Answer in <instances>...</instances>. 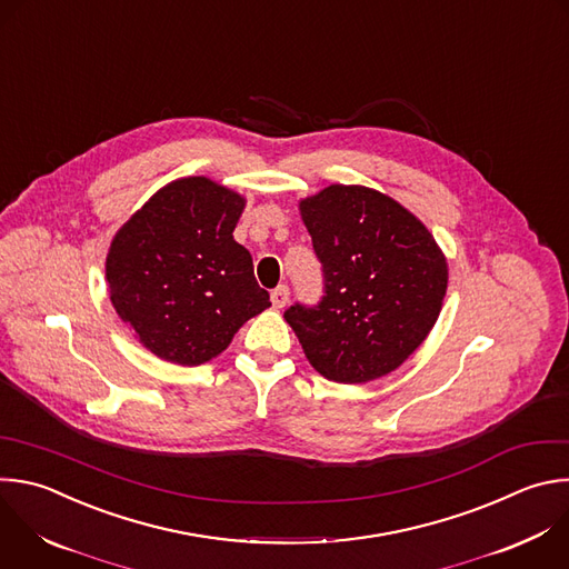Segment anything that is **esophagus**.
<instances>
[{
	"label": "esophagus",
	"mask_w": 569,
	"mask_h": 569,
	"mask_svg": "<svg viewBox=\"0 0 569 569\" xmlns=\"http://www.w3.org/2000/svg\"><path fill=\"white\" fill-rule=\"evenodd\" d=\"M270 299H272V306H274V308H286V303H288V299H290L288 286H279L277 290H272Z\"/></svg>",
	"instance_id": "1"
}]
</instances>
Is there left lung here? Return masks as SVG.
<instances>
[{
  "instance_id": "left-lung-1",
  "label": "left lung",
  "mask_w": 569,
  "mask_h": 569,
  "mask_svg": "<svg viewBox=\"0 0 569 569\" xmlns=\"http://www.w3.org/2000/svg\"><path fill=\"white\" fill-rule=\"evenodd\" d=\"M326 295L283 317L326 380L366 385L400 368L436 326L447 257L427 226L363 184H328L299 201Z\"/></svg>"
}]
</instances>
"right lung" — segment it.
<instances>
[{
    "mask_svg": "<svg viewBox=\"0 0 569 569\" xmlns=\"http://www.w3.org/2000/svg\"><path fill=\"white\" fill-rule=\"evenodd\" d=\"M243 210L234 189L187 176L160 187L116 232L104 263L109 297L156 357L201 366L270 308L250 252L232 237Z\"/></svg>",
    "mask_w": 569,
    "mask_h": 569,
    "instance_id": "add662e5",
    "label": "right lung"
}]
</instances>
